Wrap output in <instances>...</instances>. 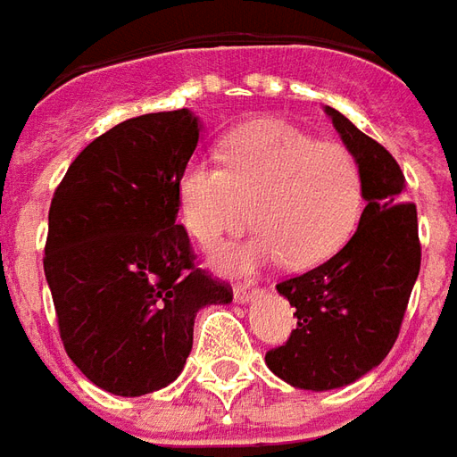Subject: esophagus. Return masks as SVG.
<instances>
[{
	"mask_svg": "<svg viewBox=\"0 0 457 457\" xmlns=\"http://www.w3.org/2000/svg\"><path fill=\"white\" fill-rule=\"evenodd\" d=\"M255 293H258V287H253V286H236L234 287V300H236V303H248V300H251Z\"/></svg>",
	"mask_w": 457,
	"mask_h": 457,
	"instance_id": "esophagus-1",
	"label": "esophagus"
}]
</instances>
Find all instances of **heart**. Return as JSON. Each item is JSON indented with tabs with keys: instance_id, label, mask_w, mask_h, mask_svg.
<instances>
[{
	"instance_id": "b5f03b06",
	"label": "heart",
	"mask_w": 457,
	"mask_h": 457,
	"mask_svg": "<svg viewBox=\"0 0 457 457\" xmlns=\"http://www.w3.org/2000/svg\"><path fill=\"white\" fill-rule=\"evenodd\" d=\"M219 157L221 167L189 162L177 192L182 223L206 251L241 234L253 212L261 234L216 255L223 270L251 273L280 258L293 270H307L329 261L354 234L364 177L347 147L261 120L231 132Z\"/></svg>"
}]
</instances>
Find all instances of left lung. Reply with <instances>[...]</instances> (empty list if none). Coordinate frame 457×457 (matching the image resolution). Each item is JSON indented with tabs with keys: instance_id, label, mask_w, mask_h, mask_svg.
I'll return each mask as SVG.
<instances>
[{
	"instance_id": "left-lung-1",
	"label": "left lung",
	"mask_w": 457,
	"mask_h": 457,
	"mask_svg": "<svg viewBox=\"0 0 457 457\" xmlns=\"http://www.w3.org/2000/svg\"><path fill=\"white\" fill-rule=\"evenodd\" d=\"M325 110L361 167L367 206L342 251L275 286L295 307L297 327L265 354V364L290 386L310 391L347 386L381 364L420 270L416 204L401 202L406 179L399 162L339 110Z\"/></svg>"
}]
</instances>
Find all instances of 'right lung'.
<instances>
[{"label": "right lung", "instance_id": "add662e5", "mask_svg": "<svg viewBox=\"0 0 457 457\" xmlns=\"http://www.w3.org/2000/svg\"><path fill=\"white\" fill-rule=\"evenodd\" d=\"M199 142L187 108L130 118L71 162L48 209L44 248L58 332L86 377L142 396L179 377L194 317L231 303L202 270L179 213V174Z\"/></svg>", "mask_w": 457, "mask_h": 457}]
</instances>
